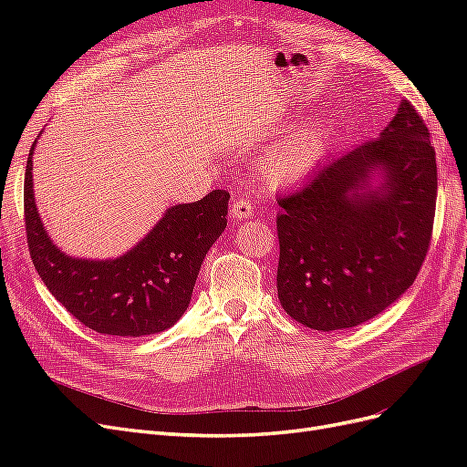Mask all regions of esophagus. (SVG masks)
<instances>
[{"label":"esophagus","instance_id":"esophagus-1","mask_svg":"<svg viewBox=\"0 0 467 467\" xmlns=\"http://www.w3.org/2000/svg\"><path fill=\"white\" fill-rule=\"evenodd\" d=\"M251 214H253V202L247 199V196H237V199L232 201L230 216L234 220H245Z\"/></svg>","mask_w":467,"mask_h":467}]
</instances>
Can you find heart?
Masks as SVG:
<instances>
[{"instance_id":"obj_1","label":"heart","mask_w":467,"mask_h":467,"mask_svg":"<svg viewBox=\"0 0 467 467\" xmlns=\"http://www.w3.org/2000/svg\"><path fill=\"white\" fill-rule=\"evenodd\" d=\"M323 151V134L309 126L280 142L266 155L265 173L276 182L304 177L316 165Z\"/></svg>"}]
</instances>
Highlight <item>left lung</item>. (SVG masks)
I'll return each instance as SVG.
<instances>
[{"label":"left lung","instance_id":"1","mask_svg":"<svg viewBox=\"0 0 467 467\" xmlns=\"http://www.w3.org/2000/svg\"><path fill=\"white\" fill-rule=\"evenodd\" d=\"M382 173L379 188L369 177ZM436 153L415 107L278 196V300L309 329L355 327L413 285L432 237Z\"/></svg>","mask_w":467,"mask_h":467}]
</instances>
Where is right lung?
<instances>
[{"instance_id":"1","label":"right lung","mask_w":467,"mask_h":467,"mask_svg":"<svg viewBox=\"0 0 467 467\" xmlns=\"http://www.w3.org/2000/svg\"><path fill=\"white\" fill-rule=\"evenodd\" d=\"M35 144L25 169L26 244L54 298L103 335L142 337L171 327L189 307L208 249L228 225L230 192L218 189L196 202L171 206L122 257L74 259L50 242L40 222L33 194Z\"/></svg>"}]
</instances>
